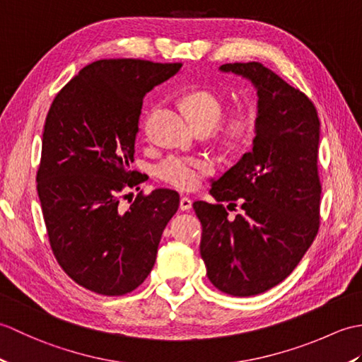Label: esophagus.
I'll return each instance as SVG.
<instances>
[{"instance_id":"1","label":"esophagus","mask_w":362,"mask_h":362,"mask_svg":"<svg viewBox=\"0 0 362 362\" xmlns=\"http://www.w3.org/2000/svg\"><path fill=\"white\" fill-rule=\"evenodd\" d=\"M179 206H180L182 211H187V210L191 209V206H193V201H191L189 197H182Z\"/></svg>"}]
</instances>
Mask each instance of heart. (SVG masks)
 <instances>
[{"instance_id": "1", "label": "heart", "mask_w": 362, "mask_h": 362, "mask_svg": "<svg viewBox=\"0 0 362 362\" xmlns=\"http://www.w3.org/2000/svg\"><path fill=\"white\" fill-rule=\"evenodd\" d=\"M182 104L185 107L194 126L210 124L211 127L219 121L222 109V99L211 90H193L183 96ZM257 124V115L253 110L240 112L230 118L222 132L230 143H245L252 136ZM213 160L202 156H182L173 153L160 161L156 168V174L161 182L177 189L189 191L199 185L204 175L213 171Z\"/></svg>"}]
</instances>
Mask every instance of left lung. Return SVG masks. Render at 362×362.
I'll list each match as a JSON object with an SVG mask.
<instances>
[{"label": "left lung", "mask_w": 362, "mask_h": 362, "mask_svg": "<svg viewBox=\"0 0 362 362\" xmlns=\"http://www.w3.org/2000/svg\"><path fill=\"white\" fill-rule=\"evenodd\" d=\"M219 71L247 79L258 96L252 151L211 179L210 194L233 206L240 201L243 211L228 219L221 204L197 201L193 209L210 281L249 297L286 279L317 235L320 122L310 99L263 64H226Z\"/></svg>", "instance_id": "left-lung-1"}]
</instances>
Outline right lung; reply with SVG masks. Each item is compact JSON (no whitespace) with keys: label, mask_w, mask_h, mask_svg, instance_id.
<instances>
[{"label":"right lung","mask_w":362,"mask_h":362,"mask_svg":"<svg viewBox=\"0 0 362 362\" xmlns=\"http://www.w3.org/2000/svg\"><path fill=\"white\" fill-rule=\"evenodd\" d=\"M180 68L98 60L60 90L46 117L37 191L49 244L64 271L96 294L122 296L140 286L179 209L173 189L140 193L126 210L119 193L144 180L129 171L143 99Z\"/></svg>","instance_id":"1"}]
</instances>
